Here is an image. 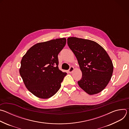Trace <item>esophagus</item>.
Masks as SVG:
<instances>
[{"label": "esophagus", "mask_w": 129, "mask_h": 129, "mask_svg": "<svg viewBox=\"0 0 129 129\" xmlns=\"http://www.w3.org/2000/svg\"><path fill=\"white\" fill-rule=\"evenodd\" d=\"M74 67H72V66H71L70 67V68H69V69L68 70V72L69 73H71L73 71V70H74Z\"/></svg>", "instance_id": "34e87169"}]
</instances>
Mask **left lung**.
I'll use <instances>...</instances> for the list:
<instances>
[{
  "label": "left lung",
  "instance_id": "1",
  "mask_svg": "<svg viewBox=\"0 0 129 129\" xmlns=\"http://www.w3.org/2000/svg\"><path fill=\"white\" fill-rule=\"evenodd\" d=\"M67 44L76 56L82 77L78 82L87 93H100L108 84L113 71L112 62L105 49L88 39L69 37Z\"/></svg>",
  "mask_w": 129,
  "mask_h": 129
}]
</instances>
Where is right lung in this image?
I'll return each instance as SVG.
<instances>
[{
	"label": "right lung",
	"mask_w": 129,
	"mask_h": 129,
	"mask_svg": "<svg viewBox=\"0 0 129 129\" xmlns=\"http://www.w3.org/2000/svg\"><path fill=\"white\" fill-rule=\"evenodd\" d=\"M66 42L63 38L37 43L23 56L20 75L28 90L37 98L49 99L60 88L67 73L59 69L58 55Z\"/></svg>",
	"instance_id": "add662e5"
}]
</instances>
